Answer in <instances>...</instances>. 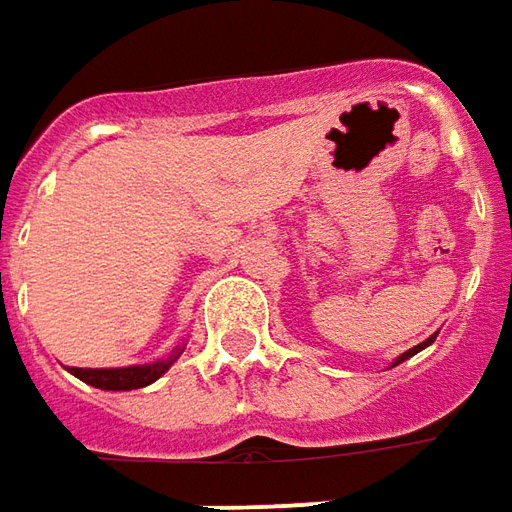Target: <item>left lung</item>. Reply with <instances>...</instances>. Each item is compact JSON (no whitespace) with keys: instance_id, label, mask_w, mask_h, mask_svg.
Returning a JSON list of instances; mask_svg holds the SVG:
<instances>
[{"instance_id":"1","label":"left lung","mask_w":512,"mask_h":512,"mask_svg":"<svg viewBox=\"0 0 512 512\" xmlns=\"http://www.w3.org/2000/svg\"><path fill=\"white\" fill-rule=\"evenodd\" d=\"M434 341H437V335H431V338H425L423 344H417V346H414V349H408V352H403L400 358L394 360V366H397V363H403V360H408V358H411V355H417L420 349H425V346H428V344H434Z\"/></svg>"}]
</instances>
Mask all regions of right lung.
Here are the masks:
<instances>
[{
    "instance_id": "obj_1",
    "label": "right lung",
    "mask_w": 512,
    "mask_h": 512,
    "mask_svg": "<svg viewBox=\"0 0 512 512\" xmlns=\"http://www.w3.org/2000/svg\"><path fill=\"white\" fill-rule=\"evenodd\" d=\"M185 346H180L168 360H157V363H146V366H120V369H78L70 366V372L78 380H84L95 389L104 392H132V389H143L154 383L157 377H163L168 372V366L183 355Z\"/></svg>"
}]
</instances>
